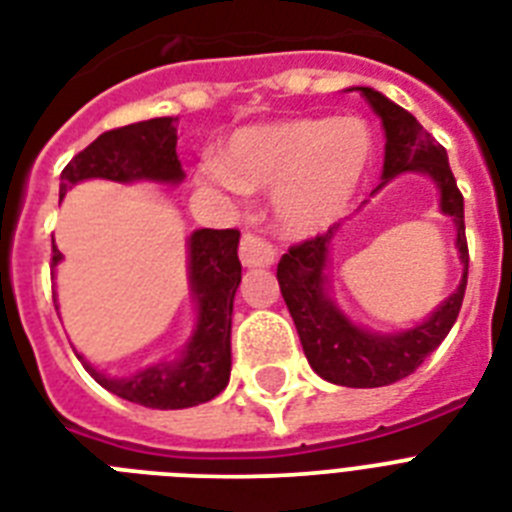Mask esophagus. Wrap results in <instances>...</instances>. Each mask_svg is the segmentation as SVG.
Listing matches in <instances>:
<instances>
[{
	"label": "esophagus",
	"instance_id": "esophagus-1",
	"mask_svg": "<svg viewBox=\"0 0 512 512\" xmlns=\"http://www.w3.org/2000/svg\"><path fill=\"white\" fill-rule=\"evenodd\" d=\"M240 261L248 269H261V266H272L274 264V248L266 243L259 235H251L246 232L243 240H240Z\"/></svg>",
	"mask_w": 512,
	"mask_h": 512
}]
</instances>
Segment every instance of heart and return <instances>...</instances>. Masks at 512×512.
Instances as JSON below:
<instances>
[{
    "mask_svg": "<svg viewBox=\"0 0 512 512\" xmlns=\"http://www.w3.org/2000/svg\"><path fill=\"white\" fill-rule=\"evenodd\" d=\"M371 156V133L356 117H293L238 130L222 162L206 159L196 177L211 188L272 190L274 230L308 238L345 214Z\"/></svg>",
    "mask_w": 512,
    "mask_h": 512,
    "instance_id": "b5f03b06",
    "label": "heart"
}]
</instances>
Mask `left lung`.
<instances>
[{
  "instance_id": "1",
  "label": "left lung",
  "mask_w": 512,
  "mask_h": 512,
  "mask_svg": "<svg viewBox=\"0 0 512 512\" xmlns=\"http://www.w3.org/2000/svg\"><path fill=\"white\" fill-rule=\"evenodd\" d=\"M356 91H361L371 109L379 114L387 138L382 183L377 190L405 172L432 177L439 193V211L453 219L455 225V248L463 264L460 285L421 324L400 332L358 327L335 301L329 280V251L340 225L290 248L277 264V282L301 337L303 353L319 377L342 387H384L413 374L453 329L466 293L468 246L463 196L447 162V151L418 125L411 112H405L395 101L369 86H358Z\"/></svg>"
}]
</instances>
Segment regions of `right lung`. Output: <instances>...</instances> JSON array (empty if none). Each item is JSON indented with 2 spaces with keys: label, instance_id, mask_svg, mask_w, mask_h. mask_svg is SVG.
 Here are the masks:
<instances>
[{
  "label": "right lung",
  "instance_id": "1",
  "mask_svg": "<svg viewBox=\"0 0 512 512\" xmlns=\"http://www.w3.org/2000/svg\"><path fill=\"white\" fill-rule=\"evenodd\" d=\"M175 117H154L101 133L91 146L73 156L59 175V198L83 180L114 183L180 185L183 167L177 159ZM238 230H196L188 238V290L196 303V327L172 361L135 371L130 377H107L86 358V371L104 390L130 403L177 411L217 398L230 382L232 301L240 285ZM62 261L52 238V266ZM59 308V306H57Z\"/></svg>",
  "mask_w": 512,
  "mask_h": 512
}]
</instances>
